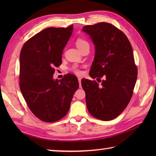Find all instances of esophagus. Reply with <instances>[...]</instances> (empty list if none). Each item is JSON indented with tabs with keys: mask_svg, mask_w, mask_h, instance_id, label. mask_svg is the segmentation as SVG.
Masks as SVG:
<instances>
[{
	"mask_svg": "<svg viewBox=\"0 0 156 156\" xmlns=\"http://www.w3.org/2000/svg\"><path fill=\"white\" fill-rule=\"evenodd\" d=\"M78 82L79 84H80V87H81V78H78Z\"/></svg>",
	"mask_w": 156,
	"mask_h": 156,
	"instance_id": "esophagus-1",
	"label": "esophagus"
}]
</instances>
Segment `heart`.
I'll list each match as a JSON object with an SVG mask.
<instances>
[{"mask_svg": "<svg viewBox=\"0 0 156 156\" xmlns=\"http://www.w3.org/2000/svg\"><path fill=\"white\" fill-rule=\"evenodd\" d=\"M76 46H77L78 48L80 49V50L81 49L83 48L84 47H85V46L89 45L88 41H86L85 39H82V38H78L77 40H76ZM72 70L76 75L80 76V75L82 74V71L81 70V69H80L79 68H77L76 67L72 68Z\"/></svg>", "mask_w": 156, "mask_h": 156, "instance_id": "obj_1", "label": "heart"}]
</instances>
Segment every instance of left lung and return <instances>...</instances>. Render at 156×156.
<instances>
[{"instance_id":"1","label":"left lung","mask_w":156,"mask_h":156,"mask_svg":"<svg viewBox=\"0 0 156 156\" xmlns=\"http://www.w3.org/2000/svg\"><path fill=\"white\" fill-rule=\"evenodd\" d=\"M82 31L95 45L89 75L100 83L82 79L88 111L98 119L111 121L125 110L133 96L137 78L133 48L124 33L111 23L87 25Z\"/></svg>"}]
</instances>
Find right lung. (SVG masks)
<instances>
[{
  "label": "right lung",
  "mask_w": 156,
  "mask_h": 156,
  "mask_svg": "<svg viewBox=\"0 0 156 156\" xmlns=\"http://www.w3.org/2000/svg\"><path fill=\"white\" fill-rule=\"evenodd\" d=\"M72 31L73 25L46 28L29 39L20 53V90L29 108L42 121L53 122L65 117L79 87L77 77L71 74L53 79Z\"/></svg>",
  "instance_id": "add662e5"
}]
</instances>
